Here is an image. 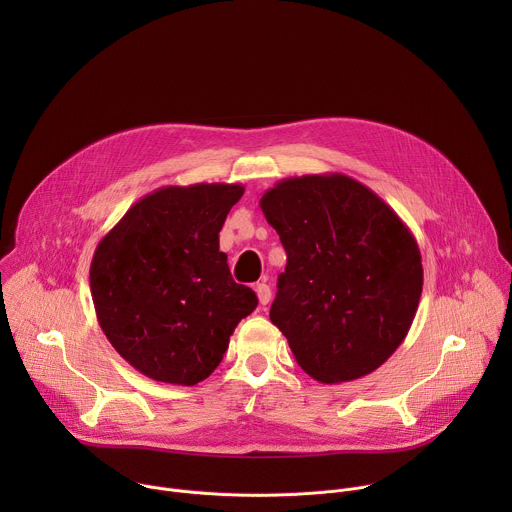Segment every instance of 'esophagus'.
Returning <instances> with one entry per match:
<instances>
[{
    "mask_svg": "<svg viewBox=\"0 0 512 512\" xmlns=\"http://www.w3.org/2000/svg\"><path fill=\"white\" fill-rule=\"evenodd\" d=\"M255 294H257V298H259V304H261V306H267V304H269V300H271V289H269L267 283H257V285H255Z\"/></svg>",
    "mask_w": 512,
    "mask_h": 512,
    "instance_id": "esophagus-1",
    "label": "esophagus"
}]
</instances>
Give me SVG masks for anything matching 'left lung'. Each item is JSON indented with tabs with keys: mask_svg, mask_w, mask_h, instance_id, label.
Listing matches in <instances>:
<instances>
[{
	"mask_svg": "<svg viewBox=\"0 0 512 512\" xmlns=\"http://www.w3.org/2000/svg\"><path fill=\"white\" fill-rule=\"evenodd\" d=\"M259 206L287 253L269 318L316 381L371 375L405 340L421 253L397 212L344 174L285 178Z\"/></svg>",
	"mask_w": 512,
	"mask_h": 512,
	"instance_id": "8db88e82",
	"label": "left lung"
}]
</instances>
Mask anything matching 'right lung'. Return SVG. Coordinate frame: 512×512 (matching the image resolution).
Instances as JSON below:
<instances>
[{
  "label": "right lung",
  "instance_id": "right-lung-1",
  "mask_svg": "<svg viewBox=\"0 0 512 512\" xmlns=\"http://www.w3.org/2000/svg\"><path fill=\"white\" fill-rule=\"evenodd\" d=\"M241 184L162 186L99 241L91 296L101 330L135 371L196 385L212 375L237 324L257 308L218 251Z\"/></svg>",
  "mask_w": 512,
  "mask_h": 512
}]
</instances>
